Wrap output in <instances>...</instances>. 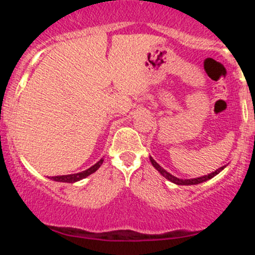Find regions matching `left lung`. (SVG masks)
<instances>
[{"label": "left lung", "instance_id": "obj_1", "mask_svg": "<svg viewBox=\"0 0 255 255\" xmlns=\"http://www.w3.org/2000/svg\"><path fill=\"white\" fill-rule=\"evenodd\" d=\"M150 160H151V163H152V165L154 166V168L157 169L158 171L160 172V174L163 175V176H164L166 180H169V181H171L172 183H176V184H180V186H189V184H199V183H201V182H205V181H207V180H210V178H212V177H215L216 175L217 174H219V172H221L222 170H223V169L225 168V165L224 166H222V168H219V169H217V170L216 171H213V172H211V174H209V175H205V176H201V177H197V178H192V180H181V178H177V177H175V176H172L171 174H169L168 171H165L164 169L162 168V166H160L159 164H158V163L156 162V160L153 159V158L152 157H150Z\"/></svg>", "mask_w": 255, "mask_h": 255}]
</instances>
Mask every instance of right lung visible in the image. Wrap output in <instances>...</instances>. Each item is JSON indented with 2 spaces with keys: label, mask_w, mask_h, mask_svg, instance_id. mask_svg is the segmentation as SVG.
<instances>
[{
  "label": "right lung",
  "mask_w": 255,
  "mask_h": 255,
  "mask_svg": "<svg viewBox=\"0 0 255 255\" xmlns=\"http://www.w3.org/2000/svg\"><path fill=\"white\" fill-rule=\"evenodd\" d=\"M103 158H102L99 162L96 163L95 165H92L91 168L87 169V170L85 171H81V172H78V174H72V175H61V176H52L51 180L54 181H57V182H67V183H73V182H77V181H80L83 180V178L87 177L89 175L93 174L96 170H98L99 166L102 165V163H103Z\"/></svg>",
  "instance_id": "add662e5"
}]
</instances>
